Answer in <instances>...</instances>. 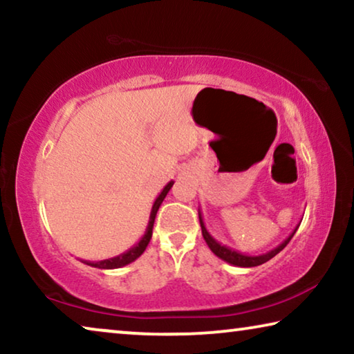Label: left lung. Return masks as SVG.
<instances>
[{
    "label": "left lung",
    "instance_id": "8db88e82",
    "mask_svg": "<svg viewBox=\"0 0 354 354\" xmlns=\"http://www.w3.org/2000/svg\"><path fill=\"white\" fill-rule=\"evenodd\" d=\"M198 217H200V225H201L203 237H205L207 247L211 248L212 253L217 256V257H220L221 261H225L227 263H232V266H237V267H256V266H262L263 262L270 261L272 257L277 256L281 250H284V247L290 242V239L293 237V234H295L297 230H298V226H299V225H297L295 230L290 232V236L287 237L283 243H279L277 248H273L270 251H267V253L259 254V256H248V254L239 253V251L232 250L230 247H226V245H221L218 241H215V239L211 234H209V231L206 230V225H205V221H203V215H201L200 209H198Z\"/></svg>",
    "mask_w": 354,
    "mask_h": 354
}]
</instances>
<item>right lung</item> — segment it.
<instances>
[{"label":"right lung","instance_id":"right-lung-1","mask_svg":"<svg viewBox=\"0 0 354 354\" xmlns=\"http://www.w3.org/2000/svg\"><path fill=\"white\" fill-rule=\"evenodd\" d=\"M173 184H175V181H170L169 184H167L165 187L162 189V192H160V194H159L158 198H156L154 205L151 207V214H149V220H148V226H147L145 234H143V237L134 245V247H131L128 251H124V253L118 254L115 257H111V259H104V261H98V262H91V261H82V262L87 263V266H92V267H97V268H104V270L120 268V267L128 266V263H131V262H134L137 257H139L143 253V251L147 250V247H148L149 239H151V234H153V225H154L156 214H158L159 206L162 205V201H164V198L167 196V194H169V192H170Z\"/></svg>","mask_w":354,"mask_h":354}]
</instances>
